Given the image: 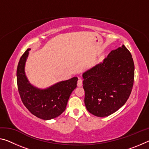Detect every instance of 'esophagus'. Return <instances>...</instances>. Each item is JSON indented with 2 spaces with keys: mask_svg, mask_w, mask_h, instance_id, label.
<instances>
[{
  "mask_svg": "<svg viewBox=\"0 0 149 149\" xmlns=\"http://www.w3.org/2000/svg\"><path fill=\"white\" fill-rule=\"evenodd\" d=\"M82 85H83V80L82 79H81V78H79V79L77 81V86L81 87L82 86Z\"/></svg>",
  "mask_w": 149,
  "mask_h": 149,
  "instance_id": "esophagus-1",
  "label": "esophagus"
}]
</instances>
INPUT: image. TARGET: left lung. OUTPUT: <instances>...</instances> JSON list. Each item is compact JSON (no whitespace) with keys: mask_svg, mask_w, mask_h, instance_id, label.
<instances>
[{"mask_svg":"<svg viewBox=\"0 0 149 149\" xmlns=\"http://www.w3.org/2000/svg\"><path fill=\"white\" fill-rule=\"evenodd\" d=\"M135 65L124 45L112 50L103 62L83 74L85 104L98 117L108 116L129 99L134 82Z\"/></svg>","mask_w":149,"mask_h":149,"instance_id":"left-lung-1","label":"left lung"}]
</instances>
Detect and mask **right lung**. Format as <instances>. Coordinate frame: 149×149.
<instances>
[{"instance_id":"1","label":"right lung","mask_w":149,"mask_h":149,"mask_svg":"<svg viewBox=\"0 0 149 149\" xmlns=\"http://www.w3.org/2000/svg\"><path fill=\"white\" fill-rule=\"evenodd\" d=\"M30 49L19 59L17 68V85L22 101L32 114L42 120H51L62 114L66 108L70 96L77 87L78 78L57 83L46 89L33 86L25 74V64Z\"/></svg>"}]
</instances>
